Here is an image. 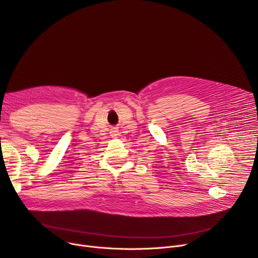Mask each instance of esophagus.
Here are the masks:
<instances>
[{
	"instance_id": "obj_1",
	"label": "esophagus",
	"mask_w": 258,
	"mask_h": 258,
	"mask_svg": "<svg viewBox=\"0 0 258 258\" xmlns=\"http://www.w3.org/2000/svg\"><path fill=\"white\" fill-rule=\"evenodd\" d=\"M118 134H119V132H118L117 130H114V131L112 132V136H113V137H116V136H118Z\"/></svg>"
}]
</instances>
